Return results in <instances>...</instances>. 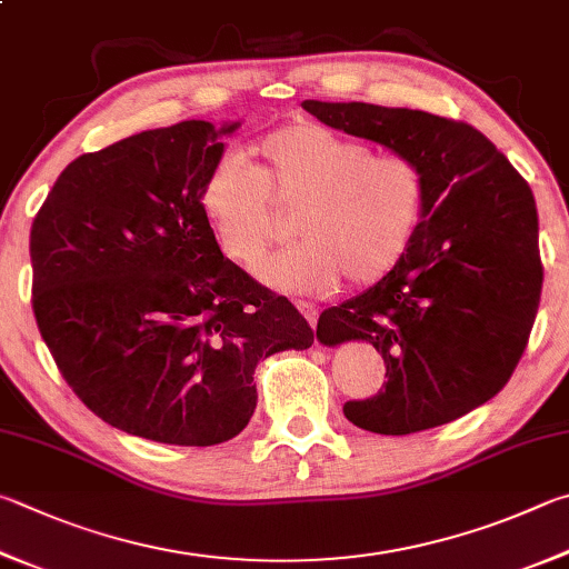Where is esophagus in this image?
Here are the masks:
<instances>
[{
  "instance_id": "34e87169",
  "label": "esophagus",
  "mask_w": 569,
  "mask_h": 569,
  "mask_svg": "<svg viewBox=\"0 0 569 569\" xmlns=\"http://www.w3.org/2000/svg\"><path fill=\"white\" fill-rule=\"evenodd\" d=\"M296 308H298V311H301V316L308 320V326L316 328V323H318V311H316V306L298 301V303H296Z\"/></svg>"
}]
</instances>
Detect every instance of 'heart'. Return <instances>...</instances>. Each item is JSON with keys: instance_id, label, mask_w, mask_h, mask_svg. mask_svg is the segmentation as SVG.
<instances>
[{"instance_id": "obj_1", "label": "heart", "mask_w": 569, "mask_h": 569, "mask_svg": "<svg viewBox=\"0 0 569 569\" xmlns=\"http://www.w3.org/2000/svg\"><path fill=\"white\" fill-rule=\"evenodd\" d=\"M258 169L223 153L203 173L199 209L231 261L249 266L276 239L273 199L301 201L296 246L258 263L256 278L278 293H320L346 276L368 286L388 276L416 241L428 179L400 153H373L363 141L316 121H293L256 143Z\"/></svg>"}]
</instances>
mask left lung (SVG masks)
<instances>
[{
	"instance_id": "left-lung-1",
	"label": "left lung",
	"mask_w": 569,
	"mask_h": 569,
	"mask_svg": "<svg viewBox=\"0 0 569 569\" xmlns=\"http://www.w3.org/2000/svg\"><path fill=\"white\" fill-rule=\"evenodd\" d=\"M326 127L416 159L426 213L406 258L378 283L326 308L323 346L366 340L386 360V390L348 400L346 418L408 436L462 418L508 383L542 291L535 196L478 129L418 109L316 101Z\"/></svg>"
}]
</instances>
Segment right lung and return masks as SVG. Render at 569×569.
Masks as SVG:
<instances>
[{"mask_svg":"<svg viewBox=\"0 0 569 569\" xmlns=\"http://www.w3.org/2000/svg\"><path fill=\"white\" fill-rule=\"evenodd\" d=\"M239 127L191 119L84 153L32 223L39 333L79 400L129 436L231 440L256 410L258 360L313 343L293 303L223 258L201 216L203 173Z\"/></svg>","mask_w":569,"mask_h":569,"instance_id":"1","label":"right lung"}]
</instances>
